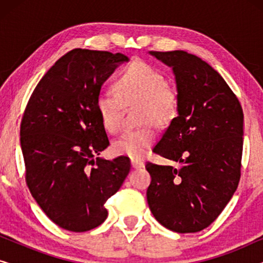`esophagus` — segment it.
<instances>
[{
	"instance_id": "obj_1",
	"label": "esophagus",
	"mask_w": 263,
	"mask_h": 263,
	"mask_svg": "<svg viewBox=\"0 0 263 263\" xmlns=\"http://www.w3.org/2000/svg\"><path fill=\"white\" fill-rule=\"evenodd\" d=\"M132 166L134 168H141L145 167V163L141 159H132Z\"/></svg>"
}]
</instances>
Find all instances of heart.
Here are the masks:
<instances>
[{"label":"heart","mask_w":263,"mask_h":263,"mask_svg":"<svg viewBox=\"0 0 263 263\" xmlns=\"http://www.w3.org/2000/svg\"><path fill=\"white\" fill-rule=\"evenodd\" d=\"M116 93L102 91L97 97V110L104 128L109 133L120 132L125 107L139 106L138 121L143 124L125 132L112 142L118 156L141 159L156 141V127L170 124L177 116V92L166 84L164 75L153 67L135 61L122 71L115 82Z\"/></svg>","instance_id":"b5f03b06"}]
</instances>
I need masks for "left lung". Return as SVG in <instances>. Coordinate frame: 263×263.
Here are the masks:
<instances>
[{
	"mask_svg": "<svg viewBox=\"0 0 263 263\" xmlns=\"http://www.w3.org/2000/svg\"><path fill=\"white\" fill-rule=\"evenodd\" d=\"M172 68L177 117L153 152L178 167L147 163V202L154 218L178 233L199 232L221 213L240 178L243 110L221 75L183 50L149 51Z\"/></svg>",
	"mask_w": 263,
	"mask_h": 263,
	"instance_id": "left-lung-1",
	"label": "left lung"
}]
</instances>
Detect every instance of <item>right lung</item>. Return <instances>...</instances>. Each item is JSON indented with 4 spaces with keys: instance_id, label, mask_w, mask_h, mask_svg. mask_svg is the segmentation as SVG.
<instances>
[{
    "instance_id": "right-lung-1",
    "label": "right lung",
    "mask_w": 263,
    "mask_h": 263,
    "mask_svg": "<svg viewBox=\"0 0 263 263\" xmlns=\"http://www.w3.org/2000/svg\"><path fill=\"white\" fill-rule=\"evenodd\" d=\"M128 61L120 52L71 50L46 71L25 109L20 143L27 186L50 220L68 231L104 222V203L130 170L127 157L96 158L109 146L97 97Z\"/></svg>"
}]
</instances>
